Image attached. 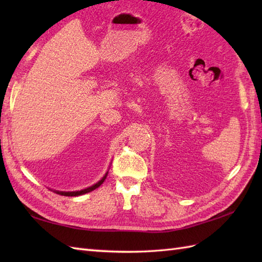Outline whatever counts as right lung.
Segmentation results:
<instances>
[{
    "label": "right lung",
    "instance_id": "right-lung-1",
    "mask_svg": "<svg viewBox=\"0 0 262 262\" xmlns=\"http://www.w3.org/2000/svg\"><path fill=\"white\" fill-rule=\"evenodd\" d=\"M105 177H107V174H105L101 180H100L99 182H97L96 185H93V186H91V187H89V188H86V189H83V190H80V191H69V192H65V191H56L57 193H59V194H62V196H69V197H74V196H80V194H83V193H86V192H90V191H92V190H94V189L96 188H98V187H100L101 186V183L104 181V179H105Z\"/></svg>",
    "mask_w": 262,
    "mask_h": 262
}]
</instances>
